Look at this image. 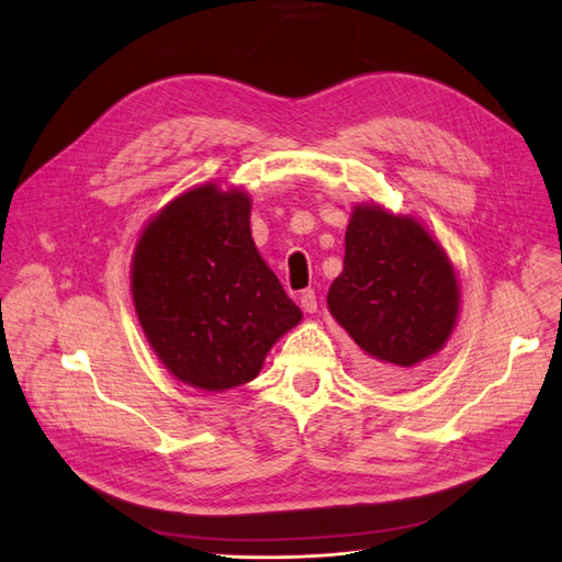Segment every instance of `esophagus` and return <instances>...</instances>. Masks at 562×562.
I'll use <instances>...</instances> for the list:
<instances>
[{
  "label": "esophagus",
  "mask_w": 562,
  "mask_h": 562,
  "mask_svg": "<svg viewBox=\"0 0 562 562\" xmlns=\"http://www.w3.org/2000/svg\"><path fill=\"white\" fill-rule=\"evenodd\" d=\"M300 304H302V310L310 312V314H314L318 310V297H316V293L312 291V288L300 295Z\"/></svg>",
  "instance_id": "34e87169"
}]
</instances>
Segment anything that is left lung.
<instances>
[{"mask_svg": "<svg viewBox=\"0 0 562 562\" xmlns=\"http://www.w3.org/2000/svg\"><path fill=\"white\" fill-rule=\"evenodd\" d=\"M345 269L328 307L366 353L370 375L411 384L413 368L446 345L459 291L440 248L413 217L359 206L345 236Z\"/></svg>", "mask_w": 562, "mask_h": 562, "instance_id": "obj_1", "label": "left lung"}]
</instances>
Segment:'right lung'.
<instances>
[{"label":"right lung","instance_id":"add662e5","mask_svg":"<svg viewBox=\"0 0 562 562\" xmlns=\"http://www.w3.org/2000/svg\"><path fill=\"white\" fill-rule=\"evenodd\" d=\"M250 199L203 184L145 227L133 302L157 356L187 384L223 391L258 375L302 318L250 236Z\"/></svg>","mask_w":562,"mask_h":562}]
</instances>
